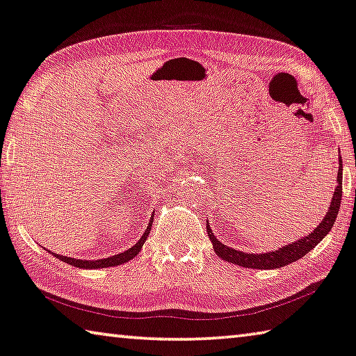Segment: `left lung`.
<instances>
[{"label":"left lung","instance_id":"obj_1","mask_svg":"<svg viewBox=\"0 0 356 356\" xmlns=\"http://www.w3.org/2000/svg\"><path fill=\"white\" fill-rule=\"evenodd\" d=\"M339 170H337V186L334 189L333 194V200L330 203L328 213L325 214V218L322 219L314 232H311L309 235L305 238H300L298 241H295L292 244H287V246L281 248L279 250H275V252H266V254H244L241 250L232 249L229 246H225L220 241H218V238L213 235L211 229H209L207 224V232L209 240L213 243L214 252H216L220 259L225 261H230V264L240 265L244 268H257V270H271V268H281L289 264H293V261L300 260L301 257H305L307 252L317 246V244L323 240V238L328 235V232L333 229V224L336 220L337 213H339V207H341V197H342V159L339 157Z\"/></svg>","mask_w":356,"mask_h":356}]
</instances>
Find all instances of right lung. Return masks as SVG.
<instances>
[{"label": "right lung", "instance_id": "right-lung-1", "mask_svg": "<svg viewBox=\"0 0 356 356\" xmlns=\"http://www.w3.org/2000/svg\"><path fill=\"white\" fill-rule=\"evenodd\" d=\"M154 214V213H153ZM151 225H153V216H151V220L149 224L147 227V230H145V233L142 235V238L134 244V246L131 249L124 250V252L121 254H116V255H112V257H107V259H101V260H80V259H71V257H64V255H58L55 254L56 259H60L61 261H64V264H69L72 266H77V268H107V266H116V265H121V264H126V261L132 260L136 255L140 252V249H142L143 243L147 241V238L151 232Z\"/></svg>", "mask_w": 356, "mask_h": 356}]
</instances>
